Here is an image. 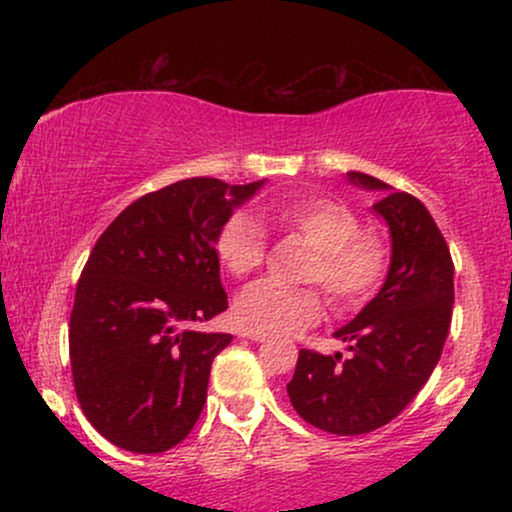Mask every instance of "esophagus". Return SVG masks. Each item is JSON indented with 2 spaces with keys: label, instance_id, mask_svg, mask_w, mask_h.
I'll list each match as a JSON object with an SVG mask.
<instances>
[{
  "label": "esophagus",
  "instance_id": "34e87169",
  "mask_svg": "<svg viewBox=\"0 0 512 512\" xmlns=\"http://www.w3.org/2000/svg\"><path fill=\"white\" fill-rule=\"evenodd\" d=\"M240 337L252 339V342H264V339H267V334H264V332H255V330H243V332H240Z\"/></svg>",
  "mask_w": 512,
  "mask_h": 512
}]
</instances>
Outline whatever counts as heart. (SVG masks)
I'll use <instances>...</instances> for the list:
<instances>
[{
    "mask_svg": "<svg viewBox=\"0 0 512 512\" xmlns=\"http://www.w3.org/2000/svg\"><path fill=\"white\" fill-rule=\"evenodd\" d=\"M262 221L313 248L303 279L317 281L337 308L361 305L387 269L383 240L361 233L346 204L327 197L281 199L262 209ZM264 231L245 211L228 216L216 233V257L233 276H248L264 260ZM322 298L315 289H289L255 281L236 298V317L245 330L291 334L320 320Z\"/></svg>",
    "mask_w": 512,
    "mask_h": 512,
    "instance_id": "1",
    "label": "heart"
}]
</instances>
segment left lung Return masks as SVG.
Instances as JSON below:
<instances>
[{"mask_svg": "<svg viewBox=\"0 0 512 512\" xmlns=\"http://www.w3.org/2000/svg\"><path fill=\"white\" fill-rule=\"evenodd\" d=\"M346 178L383 195L373 211L390 231V267L378 296L334 332L349 356L301 349L286 392L310 426L361 436L390 424L431 378L450 330L455 267L419 199L356 170Z\"/></svg>", "mask_w": 512, "mask_h": 512, "instance_id": "obj_1", "label": "left lung"}]
</instances>
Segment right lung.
I'll use <instances>...</instances> for the list:
<instances>
[{"mask_svg":"<svg viewBox=\"0 0 512 512\" xmlns=\"http://www.w3.org/2000/svg\"><path fill=\"white\" fill-rule=\"evenodd\" d=\"M267 180L190 178L139 197L88 257L69 320L76 397L91 426L142 455L185 440L231 334L199 332L228 308L216 233Z\"/></svg>","mask_w":512,"mask_h":512,"instance_id":"add662e5","label":"right lung"}]
</instances>
